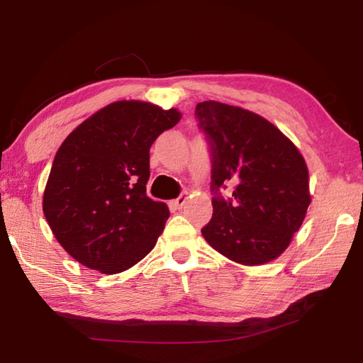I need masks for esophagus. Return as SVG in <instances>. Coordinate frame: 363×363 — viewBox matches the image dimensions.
Returning <instances> with one entry per match:
<instances>
[{"label": "esophagus", "instance_id": "obj_1", "mask_svg": "<svg viewBox=\"0 0 363 363\" xmlns=\"http://www.w3.org/2000/svg\"><path fill=\"white\" fill-rule=\"evenodd\" d=\"M187 203V195L186 194H182V195H179L177 196L176 199H173L172 201V206L174 207V209H182V206Z\"/></svg>", "mask_w": 363, "mask_h": 363}]
</instances>
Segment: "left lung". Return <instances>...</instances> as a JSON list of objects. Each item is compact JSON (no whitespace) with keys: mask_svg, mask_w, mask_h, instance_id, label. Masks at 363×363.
<instances>
[{"mask_svg":"<svg viewBox=\"0 0 363 363\" xmlns=\"http://www.w3.org/2000/svg\"><path fill=\"white\" fill-rule=\"evenodd\" d=\"M211 151L213 215L201 229L215 251L242 265L279 257L311 204L309 172L298 148L260 115L217 101L198 103ZM233 186L225 200L219 190Z\"/></svg>","mask_w":363,"mask_h":363,"instance_id":"1","label":"left lung"}]
</instances>
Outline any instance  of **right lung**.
Masks as SVG:
<instances>
[{"mask_svg":"<svg viewBox=\"0 0 363 363\" xmlns=\"http://www.w3.org/2000/svg\"><path fill=\"white\" fill-rule=\"evenodd\" d=\"M181 120L143 101H117L68 135L52 160L43 213L62 248L104 274L134 267L157 242L169 217L146 195L150 148Z\"/></svg>","mask_w":363,"mask_h":363,"instance_id":"right-lung-1","label":"right lung"}]
</instances>
